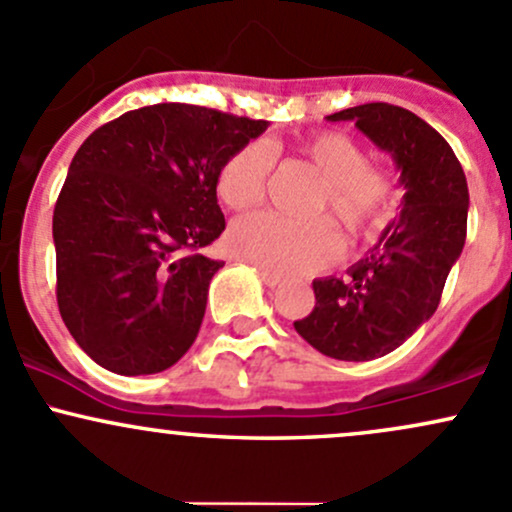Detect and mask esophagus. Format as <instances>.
<instances>
[{
    "label": "esophagus",
    "instance_id": "1",
    "mask_svg": "<svg viewBox=\"0 0 512 512\" xmlns=\"http://www.w3.org/2000/svg\"><path fill=\"white\" fill-rule=\"evenodd\" d=\"M260 277H262V282H265L267 286H279V284H282V277H277V274L267 272V269H260Z\"/></svg>",
    "mask_w": 512,
    "mask_h": 512
}]
</instances>
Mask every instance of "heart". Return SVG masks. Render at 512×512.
Wrapping results in <instances>:
<instances>
[{
  "mask_svg": "<svg viewBox=\"0 0 512 512\" xmlns=\"http://www.w3.org/2000/svg\"><path fill=\"white\" fill-rule=\"evenodd\" d=\"M299 157L318 174L311 211H328L350 235H372L389 221L396 187L379 167L369 165L367 150L340 131H323L299 145ZM274 153L265 143H247L223 162L216 179L218 199L233 211L262 204ZM228 250L238 260L289 277L323 269L335 260L340 240L325 218L291 221L277 213H255L228 230Z\"/></svg>",
  "mask_w": 512,
  "mask_h": 512,
  "instance_id": "heart-1",
  "label": "heart"
}]
</instances>
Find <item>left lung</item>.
Listing matches in <instances>:
<instances>
[{
    "label": "left lung",
    "mask_w": 512,
    "mask_h": 512,
    "mask_svg": "<svg viewBox=\"0 0 512 512\" xmlns=\"http://www.w3.org/2000/svg\"><path fill=\"white\" fill-rule=\"evenodd\" d=\"M328 121H355L393 157L406 194L347 279H313L316 306L294 328L325 357L369 362L401 347L437 311L449 269L464 250L469 187L447 140L413 111L376 101Z\"/></svg>",
    "instance_id": "1"
}]
</instances>
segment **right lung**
I'll use <instances>...</instances> for the list:
<instances>
[{"label":"right lung","instance_id":"add662e5","mask_svg":"<svg viewBox=\"0 0 512 512\" xmlns=\"http://www.w3.org/2000/svg\"><path fill=\"white\" fill-rule=\"evenodd\" d=\"M267 121L153 104L80 145L53 213L58 308L99 367L140 376L192 347L223 262L199 255L226 228L216 179Z\"/></svg>","mask_w":512,"mask_h":512}]
</instances>
